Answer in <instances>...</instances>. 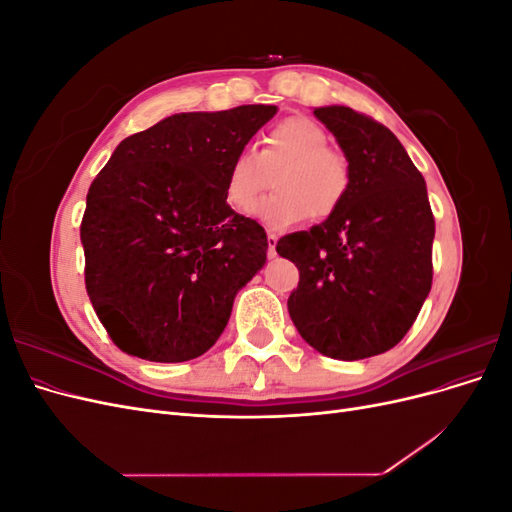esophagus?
Listing matches in <instances>:
<instances>
[{"label":"esophagus","mask_w":512,"mask_h":512,"mask_svg":"<svg viewBox=\"0 0 512 512\" xmlns=\"http://www.w3.org/2000/svg\"><path fill=\"white\" fill-rule=\"evenodd\" d=\"M267 243H269V250H267V256H269V258H275V256H277V252H275V245H277V235H271V232H269V237H267Z\"/></svg>","instance_id":"34e87169"}]
</instances>
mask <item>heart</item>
<instances>
[{
  "instance_id": "heart-1",
  "label": "heart",
  "mask_w": 512,
  "mask_h": 512,
  "mask_svg": "<svg viewBox=\"0 0 512 512\" xmlns=\"http://www.w3.org/2000/svg\"><path fill=\"white\" fill-rule=\"evenodd\" d=\"M331 136L320 123L290 117L260 138L258 151L239 149L224 179L226 203L243 211L268 184L273 172L276 194L250 208V215L269 230L284 232L307 215L327 220L339 211L350 192V162L331 149Z\"/></svg>"
}]
</instances>
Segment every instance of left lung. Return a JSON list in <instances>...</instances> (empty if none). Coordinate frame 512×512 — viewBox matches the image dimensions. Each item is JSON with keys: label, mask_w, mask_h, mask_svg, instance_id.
<instances>
[{"label": "left lung", "mask_w": 512, "mask_h": 512, "mask_svg": "<svg viewBox=\"0 0 512 512\" xmlns=\"http://www.w3.org/2000/svg\"><path fill=\"white\" fill-rule=\"evenodd\" d=\"M314 115L350 162V192L331 218L277 241L299 267L288 312L324 356L359 361L397 346L431 290L436 224L425 179L397 136L348 106Z\"/></svg>", "instance_id": "obj_1"}]
</instances>
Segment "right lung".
<instances>
[{
  "label": "right lung",
  "instance_id": "add662e5",
  "mask_svg": "<svg viewBox=\"0 0 512 512\" xmlns=\"http://www.w3.org/2000/svg\"><path fill=\"white\" fill-rule=\"evenodd\" d=\"M275 113L245 104L170 115L121 141L91 183L85 286L123 352L183 363L218 342L269 247L265 228L226 203V170Z\"/></svg>",
  "mask_w": 512,
  "mask_h": 512
}]
</instances>
